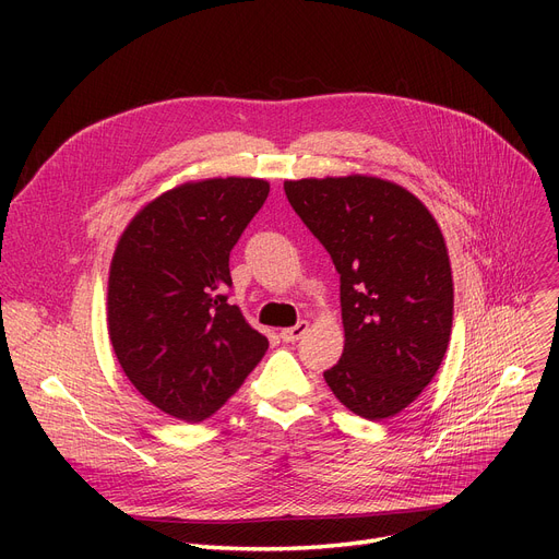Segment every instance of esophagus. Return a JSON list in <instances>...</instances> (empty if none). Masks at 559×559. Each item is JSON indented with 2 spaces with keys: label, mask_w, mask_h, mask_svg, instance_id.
Returning <instances> with one entry per match:
<instances>
[{
  "label": "esophagus",
  "mask_w": 559,
  "mask_h": 559,
  "mask_svg": "<svg viewBox=\"0 0 559 559\" xmlns=\"http://www.w3.org/2000/svg\"><path fill=\"white\" fill-rule=\"evenodd\" d=\"M306 331H308V321H299V324H295V326L283 329L281 331V340L283 342H297V340H301L306 335Z\"/></svg>",
  "instance_id": "34e87169"
}]
</instances>
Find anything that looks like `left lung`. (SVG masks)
<instances>
[{"label": "left lung", "mask_w": 559, "mask_h": 559, "mask_svg": "<svg viewBox=\"0 0 559 559\" xmlns=\"http://www.w3.org/2000/svg\"><path fill=\"white\" fill-rule=\"evenodd\" d=\"M283 188L340 274L344 350L326 383L358 417H394L424 392L449 346L453 278L442 230L415 194L376 176Z\"/></svg>", "instance_id": "obj_1"}]
</instances>
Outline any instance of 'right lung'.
I'll return each instance as SVG.
<instances>
[{"label": "right lung", "mask_w": 559, "mask_h": 559, "mask_svg": "<svg viewBox=\"0 0 559 559\" xmlns=\"http://www.w3.org/2000/svg\"><path fill=\"white\" fill-rule=\"evenodd\" d=\"M270 194L262 179L174 188L131 219L108 276V335L133 388L188 424L240 390L270 342L238 306L228 255Z\"/></svg>", "instance_id": "obj_1"}]
</instances>
